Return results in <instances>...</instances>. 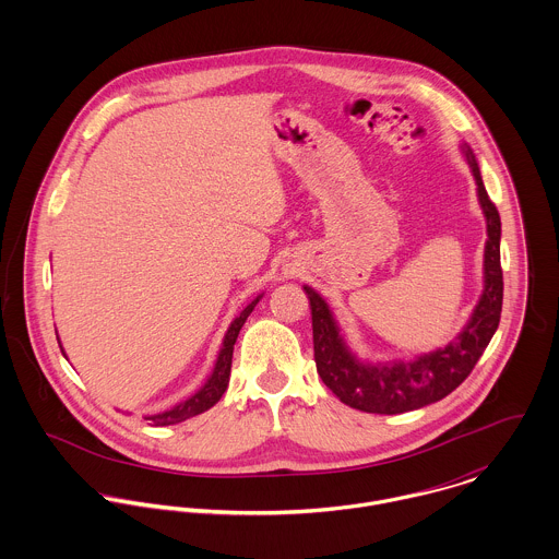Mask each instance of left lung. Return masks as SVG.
<instances>
[{"mask_svg":"<svg viewBox=\"0 0 559 559\" xmlns=\"http://www.w3.org/2000/svg\"><path fill=\"white\" fill-rule=\"evenodd\" d=\"M474 174L479 209L486 222L481 295L465 326L443 348L415 355L413 359L368 361L348 346L329 304L312 286H304L314 329V359L322 383L344 404L381 415H399L421 408L452 394L474 370L484 348L497 331L503 299V277L499 262L501 219L490 202L474 151L461 146Z\"/></svg>","mask_w":559,"mask_h":559,"instance_id":"obj_1","label":"left lung"}]
</instances>
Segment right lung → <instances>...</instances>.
Masks as SVG:
<instances>
[{
	"mask_svg": "<svg viewBox=\"0 0 559 559\" xmlns=\"http://www.w3.org/2000/svg\"><path fill=\"white\" fill-rule=\"evenodd\" d=\"M264 297L258 295L251 304H247L242 310H240L239 317L230 322L226 335H224V342H222V348L217 353V361L213 366V372L209 374V379L204 381V385L193 392L191 396H187L185 400H180L178 404L160 411V413H153V415H144V419H148L153 426H171V424H178V421H185L193 415H200L204 411H209L213 404H217L219 399L224 396L228 383H230V368H233V353H235V342L239 337L240 326L245 324L247 317L253 312V308L258 306V301ZM58 335V331H56ZM60 342V337H58ZM60 348H62V342H60ZM64 353V348H62ZM67 357V353H64Z\"/></svg>",
	"mask_w": 559,
	"mask_h": 559,
	"instance_id": "1",
	"label": "right lung"
}]
</instances>
